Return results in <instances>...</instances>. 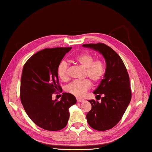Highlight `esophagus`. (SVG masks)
<instances>
[{
  "mask_svg": "<svg viewBox=\"0 0 152 152\" xmlns=\"http://www.w3.org/2000/svg\"><path fill=\"white\" fill-rule=\"evenodd\" d=\"M77 101L78 102H83L85 101V100L83 99H80V98H77Z\"/></svg>",
  "mask_w": 152,
  "mask_h": 152,
  "instance_id": "34e87169",
  "label": "esophagus"
}]
</instances>
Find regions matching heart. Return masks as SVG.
I'll list each match as a JSON object with an SVG mask.
<instances>
[{"instance_id": "heart-1", "label": "heart", "mask_w": 152, "mask_h": 152, "mask_svg": "<svg viewBox=\"0 0 152 152\" xmlns=\"http://www.w3.org/2000/svg\"><path fill=\"white\" fill-rule=\"evenodd\" d=\"M75 60L79 64L86 69L85 76L88 77L91 80L97 82L103 78L106 71V65L102 60H94V56L88 53L78 55L75 58ZM57 73L61 80H68V64L66 62H60L58 66ZM91 86L92 83L88 79L76 80L68 84L65 88V90L75 96L81 97L86 94Z\"/></svg>"}]
</instances>
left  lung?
<instances>
[{
  "instance_id": "1",
  "label": "left lung",
  "mask_w": 152,
  "mask_h": 152,
  "mask_svg": "<svg viewBox=\"0 0 152 152\" xmlns=\"http://www.w3.org/2000/svg\"><path fill=\"white\" fill-rule=\"evenodd\" d=\"M99 52L106 62V71L103 79L93 93L101 98V102L88 100L92 109L86 119L93 129L104 131L111 129L118 124L131 100L129 75L122 60L110 47L104 43L83 44Z\"/></svg>"
}]
</instances>
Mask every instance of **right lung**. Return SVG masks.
Here are the masks:
<instances>
[{"label": "right lung", "mask_w": 152, "mask_h": 152, "mask_svg": "<svg viewBox=\"0 0 152 152\" xmlns=\"http://www.w3.org/2000/svg\"><path fill=\"white\" fill-rule=\"evenodd\" d=\"M71 49H44L30 57L23 67L21 102L32 122L47 130L56 131L66 126L69 109L77 102L73 94L66 92L60 101L52 99L53 93L62 91L58 84V66Z\"/></svg>", "instance_id": "right-lung-1"}]
</instances>
